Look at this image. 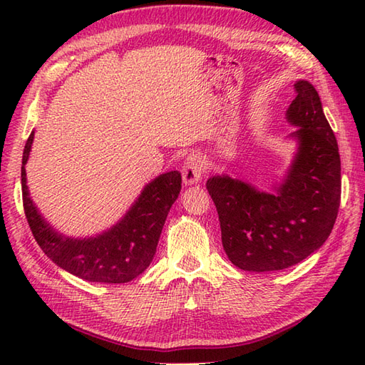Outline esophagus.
<instances>
[{
	"label": "esophagus",
	"instance_id": "1",
	"mask_svg": "<svg viewBox=\"0 0 365 365\" xmlns=\"http://www.w3.org/2000/svg\"><path fill=\"white\" fill-rule=\"evenodd\" d=\"M204 170V160L197 153H190L188 158L185 160V165L182 169L183 183L185 185H195L200 180Z\"/></svg>",
	"mask_w": 365,
	"mask_h": 365
}]
</instances>
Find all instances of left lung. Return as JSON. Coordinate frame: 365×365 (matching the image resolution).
Listing matches in <instances>:
<instances>
[{
  "label": "left lung",
  "mask_w": 365,
  "mask_h": 365,
  "mask_svg": "<svg viewBox=\"0 0 365 365\" xmlns=\"http://www.w3.org/2000/svg\"><path fill=\"white\" fill-rule=\"evenodd\" d=\"M287 120L298 153L282 185L262 192L229 175L207 180L216 205L222 246L245 271H277L297 265L327 242L340 205V155L311 83H294Z\"/></svg>",
  "instance_id": "left-lung-1"
}]
</instances>
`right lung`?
I'll use <instances>...</instances> for the list:
<instances>
[{
    "mask_svg": "<svg viewBox=\"0 0 365 365\" xmlns=\"http://www.w3.org/2000/svg\"><path fill=\"white\" fill-rule=\"evenodd\" d=\"M34 131L29 135L21 160L23 208L31 232L46 257L58 267L89 282L123 284L133 281L150 265L170 207L182 190L178 170L158 175L143 190L128 213L110 230L94 238L75 240L58 234L29 197L25 165Z\"/></svg>",
    "mask_w": 365,
    "mask_h": 365,
    "instance_id": "add662e5",
    "label": "right lung"
}]
</instances>
